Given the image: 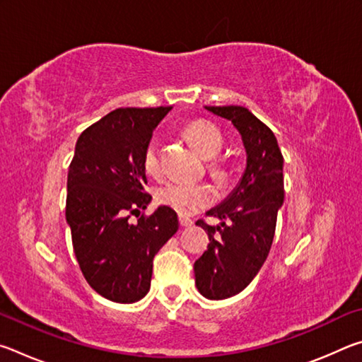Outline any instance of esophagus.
<instances>
[{
    "instance_id": "esophagus-1",
    "label": "esophagus",
    "mask_w": 362,
    "mask_h": 362,
    "mask_svg": "<svg viewBox=\"0 0 362 362\" xmlns=\"http://www.w3.org/2000/svg\"><path fill=\"white\" fill-rule=\"evenodd\" d=\"M179 223H180V226H192L193 225V220L189 218V217H187V216H180L179 217Z\"/></svg>"
}]
</instances>
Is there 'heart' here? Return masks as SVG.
I'll use <instances>...</instances> for the list:
<instances>
[{
    "label": "heart",
    "instance_id": "heart-1",
    "mask_svg": "<svg viewBox=\"0 0 362 362\" xmlns=\"http://www.w3.org/2000/svg\"><path fill=\"white\" fill-rule=\"evenodd\" d=\"M185 136L201 155L217 156L223 148V136L216 124L209 121H193L185 127ZM144 168L150 175L161 173L158 140L151 139L144 153ZM216 192L206 183L168 182L156 189V201L169 206L180 214H193L201 207L211 204Z\"/></svg>",
    "mask_w": 362,
    "mask_h": 362
}]
</instances>
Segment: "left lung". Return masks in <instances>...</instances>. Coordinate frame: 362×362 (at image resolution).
I'll return each mask as SVG.
<instances>
[{"label": "left lung", "mask_w": 362, "mask_h": 362, "mask_svg": "<svg viewBox=\"0 0 362 362\" xmlns=\"http://www.w3.org/2000/svg\"><path fill=\"white\" fill-rule=\"evenodd\" d=\"M233 122L241 134L247 161L236 188L223 203L207 211L220 225H196L207 231V250L194 262V283L201 296L222 300L240 293L265 263L284 201L283 155L267 124L247 108L206 107Z\"/></svg>", "instance_id": "8db88e82"}]
</instances>
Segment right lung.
I'll return each instance as SVG.
<instances>
[{
	"label": "right lung",
	"mask_w": 362,
	"mask_h": 362,
	"mask_svg": "<svg viewBox=\"0 0 362 362\" xmlns=\"http://www.w3.org/2000/svg\"><path fill=\"white\" fill-rule=\"evenodd\" d=\"M170 108L115 110L83 131L70 163L65 217L73 250L88 284L112 302L146 296L153 259L179 230L168 206L142 212L151 201L144 153Z\"/></svg>",
	"instance_id": "add662e5"
}]
</instances>
